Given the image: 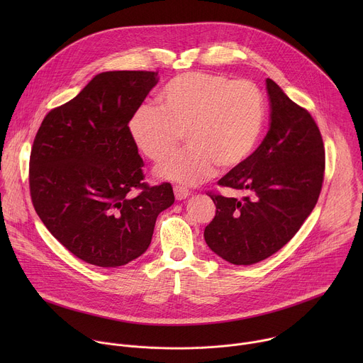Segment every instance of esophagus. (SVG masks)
<instances>
[{
    "label": "esophagus",
    "mask_w": 363,
    "mask_h": 363,
    "mask_svg": "<svg viewBox=\"0 0 363 363\" xmlns=\"http://www.w3.org/2000/svg\"><path fill=\"white\" fill-rule=\"evenodd\" d=\"M174 194H175V198H177L178 201L186 199V198L191 195L189 189H186L185 186H181V185H175V186H174Z\"/></svg>",
    "instance_id": "34e87169"
}]
</instances>
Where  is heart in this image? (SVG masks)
Wrapping results in <instances>:
<instances>
[{
    "mask_svg": "<svg viewBox=\"0 0 363 363\" xmlns=\"http://www.w3.org/2000/svg\"><path fill=\"white\" fill-rule=\"evenodd\" d=\"M158 108L142 105L129 121L130 136L150 161L170 154L183 133L189 146L157 167V177L195 185L214 175L217 165L230 169L254 150L264 128L262 91L248 80L194 72L169 80Z\"/></svg>",
    "mask_w": 363,
    "mask_h": 363,
    "instance_id": "1",
    "label": "heart"
}]
</instances>
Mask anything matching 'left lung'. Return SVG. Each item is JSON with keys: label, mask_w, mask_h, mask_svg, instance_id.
Instances as JSON below:
<instances>
[{"label": "left lung", "mask_w": 363, "mask_h": 363, "mask_svg": "<svg viewBox=\"0 0 363 363\" xmlns=\"http://www.w3.org/2000/svg\"><path fill=\"white\" fill-rule=\"evenodd\" d=\"M270 129L250 157L218 184L247 192L241 199L210 195L216 217L203 238L223 260L250 266L286 245L313 211L325 174L320 130L272 79Z\"/></svg>", "instance_id": "obj_1"}]
</instances>
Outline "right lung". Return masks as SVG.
Segmentation results:
<instances>
[{
	"mask_svg": "<svg viewBox=\"0 0 363 363\" xmlns=\"http://www.w3.org/2000/svg\"><path fill=\"white\" fill-rule=\"evenodd\" d=\"M155 72H103L44 118L30 157L37 216L72 254L97 267L142 255L175 196L149 186L129 121L158 83ZM140 194L132 197L130 192Z\"/></svg>",
	"mask_w": 363,
	"mask_h": 363,
	"instance_id": "1",
	"label": "right lung"
}]
</instances>
